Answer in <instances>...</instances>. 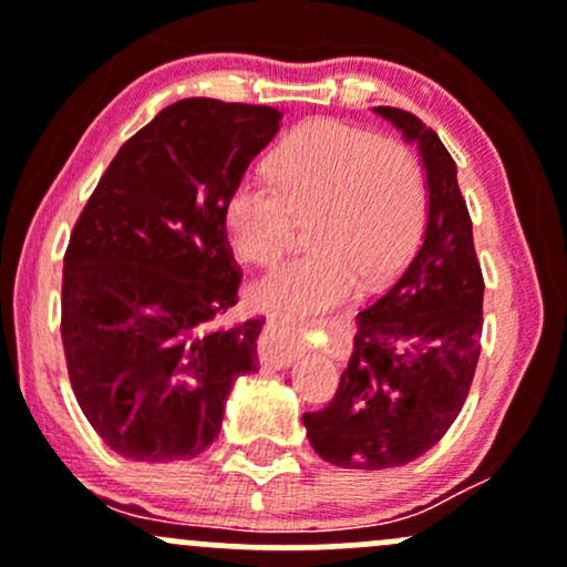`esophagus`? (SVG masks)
I'll list each match as a JSON object with an SVG mask.
<instances>
[{"label": "esophagus", "mask_w": 567, "mask_h": 567, "mask_svg": "<svg viewBox=\"0 0 567 567\" xmlns=\"http://www.w3.org/2000/svg\"><path fill=\"white\" fill-rule=\"evenodd\" d=\"M296 330L290 324L279 322V320H269L266 322L264 333H261V360L271 368H285L290 365L292 360V336Z\"/></svg>", "instance_id": "34e87169"}]
</instances>
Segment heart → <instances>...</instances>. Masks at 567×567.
Returning a JSON list of instances; mask_svg holds the SVG:
<instances>
[{
	"instance_id": "heart-1",
	"label": "heart",
	"mask_w": 567,
	"mask_h": 567,
	"mask_svg": "<svg viewBox=\"0 0 567 567\" xmlns=\"http://www.w3.org/2000/svg\"><path fill=\"white\" fill-rule=\"evenodd\" d=\"M266 186L243 181L224 205L234 258L269 266L301 226L306 250L261 282L250 303L288 320L347 301L394 277L424 229L429 186L421 157L396 135L311 120L277 146Z\"/></svg>"
}]
</instances>
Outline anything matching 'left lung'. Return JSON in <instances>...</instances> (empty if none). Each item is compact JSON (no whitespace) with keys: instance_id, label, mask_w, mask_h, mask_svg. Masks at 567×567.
Returning a JSON list of instances; mask_svg holds the SVG:
<instances>
[{"instance_id":"left-lung-1","label":"left lung","mask_w":567,"mask_h":567,"mask_svg":"<svg viewBox=\"0 0 567 567\" xmlns=\"http://www.w3.org/2000/svg\"><path fill=\"white\" fill-rule=\"evenodd\" d=\"M375 114L419 143L429 184L424 243L392 288L357 315L354 351L322 410L303 413L311 447L341 470H389L445 437L470 394L485 279L455 162L415 114Z\"/></svg>"}]
</instances>
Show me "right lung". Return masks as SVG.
Here are the masks:
<instances>
[{
	"label": "right lung",
	"mask_w": 567,
	"mask_h": 567,
	"mask_svg": "<svg viewBox=\"0 0 567 567\" xmlns=\"http://www.w3.org/2000/svg\"><path fill=\"white\" fill-rule=\"evenodd\" d=\"M271 106L184 97L122 143L63 256L61 338L84 419L114 453L165 464L218 437L264 320L213 328L243 269L224 205L277 135Z\"/></svg>",
	"instance_id": "1"
}]
</instances>
